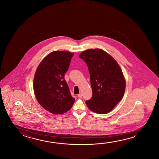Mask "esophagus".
<instances>
[{
	"mask_svg": "<svg viewBox=\"0 0 159 159\" xmlns=\"http://www.w3.org/2000/svg\"><path fill=\"white\" fill-rule=\"evenodd\" d=\"M78 96L79 98H81L82 96H83V94H81V93H80V94H79L78 95Z\"/></svg>",
	"mask_w": 159,
	"mask_h": 159,
	"instance_id": "obj_1",
	"label": "esophagus"
}]
</instances>
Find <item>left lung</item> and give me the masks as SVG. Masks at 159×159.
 Instances as JSON below:
<instances>
[{
	"instance_id": "left-lung-1",
	"label": "left lung",
	"mask_w": 159,
	"mask_h": 159,
	"mask_svg": "<svg viewBox=\"0 0 159 159\" xmlns=\"http://www.w3.org/2000/svg\"><path fill=\"white\" fill-rule=\"evenodd\" d=\"M88 67L93 91L87 107L94 112H110L121 101L125 93L126 81L122 70L107 52L100 49H88L81 52Z\"/></svg>"
}]
</instances>
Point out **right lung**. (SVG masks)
Returning a JSON list of instances; mask_svg holds the SVG:
<instances>
[{
    "label": "right lung",
    "mask_w": 159,
    "mask_h": 159,
    "mask_svg": "<svg viewBox=\"0 0 159 159\" xmlns=\"http://www.w3.org/2000/svg\"><path fill=\"white\" fill-rule=\"evenodd\" d=\"M74 52L54 51L42 60L33 80L34 94L44 109L53 114H62L75 102L64 79Z\"/></svg>",
    "instance_id": "right-lung-1"
}]
</instances>
